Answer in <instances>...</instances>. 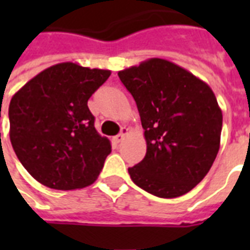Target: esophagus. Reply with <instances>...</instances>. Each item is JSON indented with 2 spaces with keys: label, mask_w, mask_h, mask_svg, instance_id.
Listing matches in <instances>:
<instances>
[{
  "label": "esophagus",
  "mask_w": 250,
  "mask_h": 250,
  "mask_svg": "<svg viewBox=\"0 0 250 250\" xmlns=\"http://www.w3.org/2000/svg\"><path fill=\"white\" fill-rule=\"evenodd\" d=\"M127 134H128V128H125V127H123V128H122V131H120L119 135L114 136L115 143H120V142L123 141L125 136H127Z\"/></svg>",
  "instance_id": "34e87169"
}]
</instances>
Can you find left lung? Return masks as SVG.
<instances>
[{
	"label": "left lung",
	"mask_w": 250,
	"mask_h": 250,
	"mask_svg": "<svg viewBox=\"0 0 250 250\" xmlns=\"http://www.w3.org/2000/svg\"><path fill=\"white\" fill-rule=\"evenodd\" d=\"M135 100L147 151L128 168L132 182L161 198L188 193L205 178L220 150L222 111L211 88L165 59L118 72Z\"/></svg>",
	"instance_id": "1"
}]
</instances>
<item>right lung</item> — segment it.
Listing matches in <instances>:
<instances>
[{
	"instance_id": "right-lung-1",
	"label": "right lung",
	"mask_w": 250,
	"mask_h": 250,
	"mask_svg": "<svg viewBox=\"0 0 250 250\" xmlns=\"http://www.w3.org/2000/svg\"><path fill=\"white\" fill-rule=\"evenodd\" d=\"M109 75L108 69L60 62L14 93L9 104L10 142L37 182L75 190L98 179L111 142L96 131L87 103Z\"/></svg>"
}]
</instances>
